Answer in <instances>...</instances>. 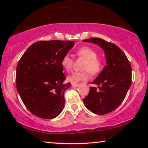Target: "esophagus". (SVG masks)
Here are the masks:
<instances>
[{
    "instance_id": "1",
    "label": "esophagus",
    "mask_w": 148,
    "mask_h": 148,
    "mask_svg": "<svg viewBox=\"0 0 148 148\" xmlns=\"http://www.w3.org/2000/svg\"><path fill=\"white\" fill-rule=\"evenodd\" d=\"M79 85H80V84H76V83H72V87H78Z\"/></svg>"
}]
</instances>
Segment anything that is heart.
Wrapping results in <instances>:
<instances>
[{
    "label": "heart",
    "instance_id": "heart-1",
    "mask_svg": "<svg viewBox=\"0 0 148 148\" xmlns=\"http://www.w3.org/2000/svg\"><path fill=\"white\" fill-rule=\"evenodd\" d=\"M78 58L84 61L82 65V69L85 70L80 72H74L68 76V80L72 83H77L82 80H86L89 78V74L95 75L101 72L103 68V62L98 58L96 50L88 46H82L76 52ZM73 59L68 55H64L61 60V65L66 71H70L73 65ZM88 71H87V70Z\"/></svg>",
    "mask_w": 148,
    "mask_h": 148
}]
</instances>
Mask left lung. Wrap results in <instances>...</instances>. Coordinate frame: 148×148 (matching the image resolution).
Masks as SVG:
<instances>
[{"label": "left lung", "mask_w": 148, "mask_h": 148, "mask_svg": "<svg viewBox=\"0 0 148 148\" xmlns=\"http://www.w3.org/2000/svg\"><path fill=\"white\" fill-rule=\"evenodd\" d=\"M93 42L105 52L107 65L92 84L88 96L83 99L87 108L94 114L103 115L116 110L124 100L132 84V67L122 50L114 44L100 38L86 39Z\"/></svg>", "instance_id": "8db88e82"}]
</instances>
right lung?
<instances>
[{
	"mask_svg": "<svg viewBox=\"0 0 148 148\" xmlns=\"http://www.w3.org/2000/svg\"><path fill=\"white\" fill-rule=\"evenodd\" d=\"M73 41H38L26 50L16 67V88L22 101L34 115L43 119L58 116L64 106L61 60L73 47Z\"/></svg>",
	"mask_w": 148,
	"mask_h": 148,
	"instance_id": "add662e5",
	"label": "right lung"
}]
</instances>
